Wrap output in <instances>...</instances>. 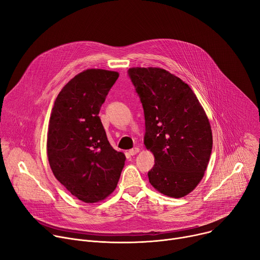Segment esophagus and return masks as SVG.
<instances>
[{
	"label": "esophagus",
	"instance_id": "esophagus-1",
	"mask_svg": "<svg viewBox=\"0 0 260 260\" xmlns=\"http://www.w3.org/2000/svg\"><path fill=\"white\" fill-rule=\"evenodd\" d=\"M138 152H139V148H138V147H135V148L128 150V154H129V155H135V154H137Z\"/></svg>",
	"mask_w": 260,
	"mask_h": 260
}]
</instances>
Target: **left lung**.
Returning <instances> with one entry per match:
<instances>
[{"label":"left lung","instance_id":"left-lung-1","mask_svg":"<svg viewBox=\"0 0 260 260\" xmlns=\"http://www.w3.org/2000/svg\"><path fill=\"white\" fill-rule=\"evenodd\" d=\"M127 74L144 111V144L154 155L149 183L167 197L183 198L209 163V120L189 85L164 69L132 68Z\"/></svg>","mask_w":260,"mask_h":260}]
</instances>
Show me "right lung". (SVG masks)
<instances>
[{
  "instance_id": "1",
  "label": "right lung",
  "mask_w": 260,
  "mask_h": 260,
  "mask_svg": "<svg viewBox=\"0 0 260 260\" xmlns=\"http://www.w3.org/2000/svg\"><path fill=\"white\" fill-rule=\"evenodd\" d=\"M119 74L89 69L69 81L52 109L47 152L55 178L78 200L95 203L117 186L125 155L115 150L98 116Z\"/></svg>"
}]
</instances>
